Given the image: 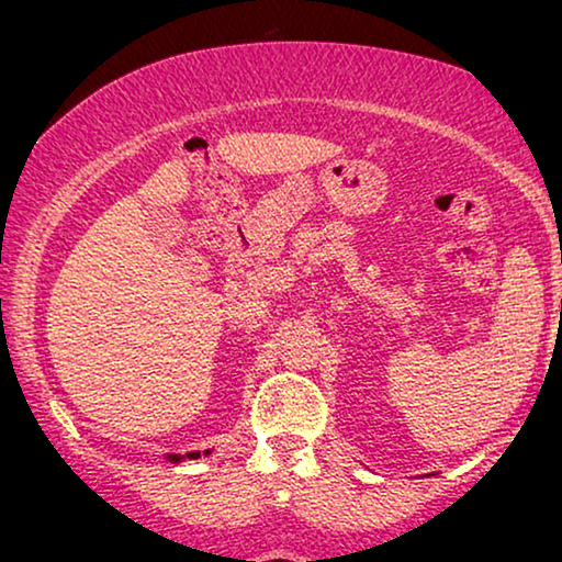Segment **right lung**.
Listing matches in <instances>:
<instances>
[{
  "instance_id": "obj_1",
  "label": "right lung",
  "mask_w": 562,
  "mask_h": 562,
  "mask_svg": "<svg viewBox=\"0 0 562 562\" xmlns=\"http://www.w3.org/2000/svg\"><path fill=\"white\" fill-rule=\"evenodd\" d=\"M210 453H213V451H190V453H184V457H182V453H169V457H167V461L169 463H180V461H184V459H200V457H210Z\"/></svg>"
}]
</instances>
